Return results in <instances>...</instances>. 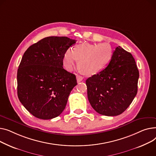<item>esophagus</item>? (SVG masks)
Returning <instances> with one entry per match:
<instances>
[{"label":"esophagus","instance_id":"34e87169","mask_svg":"<svg viewBox=\"0 0 156 156\" xmlns=\"http://www.w3.org/2000/svg\"><path fill=\"white\" fill-rule=\"evenodd\" d=\"M76 78H77V82H80V81L82 80V79H83V77H82L81 76H79V75H77L76 76Z\"/></svg>","mask_w":156,"mask_h":156}]
</instances>
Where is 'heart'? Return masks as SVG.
Returning <instances> with one entry per match:
<instances>
[{
	"mask_svg": "<svg viewBox=\"0 0 156 156\" xmlns=\"http://www.w3.org/2000/svg\"><path fill=\"white\" fill-rule=\"evenodd\" d=\"M113 50L107 43L99 44L84 43L77 44L74 49H68L63 54V66L72 70L79 62V68L87 75L101 71L111 60Z\"/></svg>",
	"mask_w": 156,
	"mask_h": 156,
	"instance_id": "1",
	"label": "heart"
}]
</instances>
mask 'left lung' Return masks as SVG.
<instances>
[{
    "instance_id": "1",
    "label": "left lung",
    "mask_w": 156,
    "mask_h": 156,
    "mask_svg": "<svg viewBox=\"0 0 156 156\" xmlns=\"http://www.w3.org/2000/svg\"><path fill=\"white\" fill-rule=\"evenodd\" d=\"M139 77L132 55L118 46L108 66L86 81L91 106L103 115L122 114L136 95Z\"/></svg>"
}]
</instances>
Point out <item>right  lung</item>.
Instances as JSON below:
<instances>
[{
  "mask_svg": "<svg viewBox=\"0 0 156 156\" xmlns=\"http://www.w3.org/2000/svg\"><path fill=\"white\" fill-rule=\"evenodd\" d=\"M76 41L66 36H49L24 52L17 70V96L34 116L50 120L65 109L77 83L76 76L63 68V57Z\"/></svg>",
  "mask_w": 156,
  "mask_h": 156,
  "instance_id": "obj_1",
  "label": "right lung"
}]
</instances>
